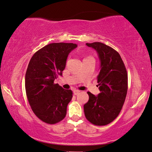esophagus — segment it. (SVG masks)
I'll return each instance as SVG.
<instances>
[{"label": "esophagus", "mask_w": 152, "mask_h": 152, "mask_svg": "<svg viewBox=\"0 0 152 152\" xmlns=\"http://www.w3.org/2000/svg\"><path fill=\"white\" fill-rule=\"evenodd\" d=\"M80 91H78V90H74V91H73V93H74V95H78L79 93H80Z\"/></svg>", "instance_id": "34e87169"}]
</instances>
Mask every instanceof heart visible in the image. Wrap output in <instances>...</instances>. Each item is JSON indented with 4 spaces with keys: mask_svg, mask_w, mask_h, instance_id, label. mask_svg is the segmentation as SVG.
<instances>
[{
    "mask_svg": "<svg viewBox=\"0 0 152 152\" xmlns=\"http://www.w3.org/2000/svg\"><path fill=\"white\" fill-rule=\"evenodd\" d=\"M93 59V57H91V56H86V57H84V59Z\"/></svg>",
    "mask_w": 152,
    "mask_h": 152,
    "instance_id": "b5f03b06",
    "label": "heart"
}]
</instances>
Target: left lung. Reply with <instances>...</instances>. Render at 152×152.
Instances as JSON below:
<instances>
[{"mask_svg": "<svg viewBox=\"0 0 152 152\" xmlns=\"http://www.w3.org/2000/svg\"><path fill=\"white\" fill-rule=\"evenodd\" d=\"M97 51L100 71L97 77L100 93L95 96L88 92L89 99L84 105V114L91 123L104 126L119 115L127 93L128 76L120 54L100 42L86 43Z\"/></svg>", "mask_w": 152, "mask_h": 152, "instance_id": "1", "label": "left lung"}]
</instances>
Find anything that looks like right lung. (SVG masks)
Instances as JSON below:
<instances>
[{
  "label": "right lung",
  "mask_w": 152,
  "mask_h": 152,
  "mask_svg": "<svg viewBox=\"0 0 152 152\" xmlns=\"http://www.w3.org/2000/svg\"><path fill=\"white\" fill-rule=\"evenodd\" d=\"M77 46L72 43H50L36 52L29 62L25 81L27 97L37 117L47 124H56L66 117L72 92L54 81L62 75L68 54Z\"/></svg>",
  "instance_id": "right-lung-1"
}]
</instances>
